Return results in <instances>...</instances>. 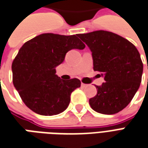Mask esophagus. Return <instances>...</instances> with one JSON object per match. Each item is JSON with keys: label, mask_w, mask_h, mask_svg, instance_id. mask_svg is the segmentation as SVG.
Masks as SVG:
<instances>
[{"label": "esophagus", "mask_w": 148, "mask_h": 148, "mask_svg": "<svg viewBox=\"0 0 148 148\" xmlns=\"http://www.w3.org/2000/svg\"><path fill=\"white\" fill-rule=\"evenodd\" d=\"M81 86H82V88H85V87H87V85H85V84H83V83H82V84H81Z\"/></svg>", "instance_id": "esophagus-1"}]
</instances>
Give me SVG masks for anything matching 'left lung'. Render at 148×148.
<instances>
[{
	"instance_id": "1",
	"label": "left lung",
	"mask_w": 148,
	"mask_h": 148,
	"mask_svg": "<svg viewBox=\"0 0 148 148\" xmlns=\"http://www.w3.org/2000/svg\"><path fill=\"white\" fill-rule=\"evenodd\" d=\"M78 37L92 52L93 70L105 80L89 99L91 108L103 114L118 113L130 103L140 85L144 66L138 50L112 32L97 30Z\"/></svg>"
}]
</instances>
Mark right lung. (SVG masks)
Returning a JSON list of instances; mask_svg holds the SVG:
<instances>
[{
  "label": "right lung",
  "instance_id": "obj_1",
  "mask_svg": "<svg viewBox=\"0 0 148 148\" xmlns=\"http://www.w3.org/2000/svg\"><path fill=\"white\" fill-rule=\"evenodd\" d=\"M76 35H38L24 44L13 61L14 86L35 113L45 116L62 113L69 106L71 92L81 86L77 78L63 81L56 74V67L63 63L66 52L85 49Z\"/></svg>",
  "mask_w": 148,
  "mask_h": 148
}]
</instances>
